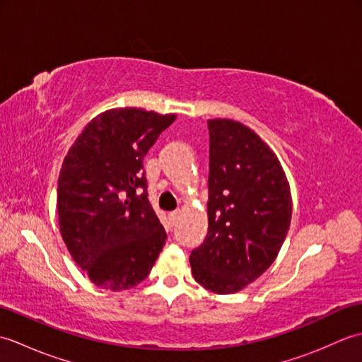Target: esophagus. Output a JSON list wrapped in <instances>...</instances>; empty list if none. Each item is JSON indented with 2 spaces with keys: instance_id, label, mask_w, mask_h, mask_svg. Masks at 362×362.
Returning <instances> with one entry per match:
<instances>
[{
  "instance_id": "esophagus-1",
  "label": "esophagus",
  "mask_w": 362,
  "mask_h": 362,
  "mask_svg": "<svg viewBox=\"0 0 362 362\" xmlns=\"http://www.w3.org/2000/svg\"><path fill=\"white\" fill-rule=\"evenodd\" d=\"M179 216H180V211H177V210H175V211H171V213H169V214H168V218H169V222H171V224H173V226L175 224V222H177V221H179Z\"/></svg>"
}]
</instances>
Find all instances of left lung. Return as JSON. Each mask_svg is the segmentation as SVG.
Returning a JSON list of instances; mask_svg holds the SVG:
<instances>
[{"mask_svg": "<svg viewBox=\"0 0 362 362\" xmlns=\"http://www.w3.org/2000/svg\"><path fill=\"white\" fill-rule=\"evenodd\" d=\"M209 233L189 255L194 280L233 294L267 271L288 235L292 199L279 158L247 126L209 119Z\"/></svg>", "mask_w": 362, "mask_h": 362, "instance_id": "8db88e82", "label": "left lung"}]
</instances>
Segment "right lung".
Returning a JSON list of instances; mask_svg holds the SVG:
<instances>
[{
    "mask_svg": "<svg viewBox=\"0 0 362 362\" xmlns=\"http://www.w3.org/2000/svg\"><path fill=\"white\" fill-rule=\"evenodd\" d=\"M175 121L135 107L91 119L59 175V226L68 252L96 286L122 291L149 275L166 241L148 199L143 158Z\"/></svg>",
    "mask_w": 362,
    "mask_h": 362,
    "instance_id": "1",
    "label": "right lung"
}]
</instances>
